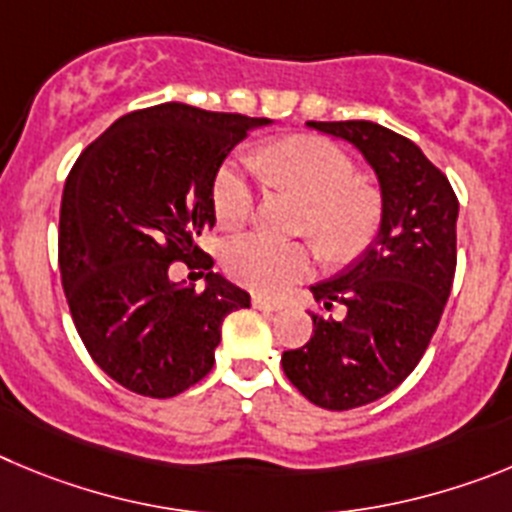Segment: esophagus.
<instances>
[{"instance_id": "esophagus-1", "label": "esophagus", "mask_w": 512, "mask_h": 512, "mask_svg": "<svg viewBox=\"0 0 512 512\" xmlns=\"http://www.w3.org/2000/svg\"><path fill=\"white\" fill-rule=\"evenodd\" d=\"M252 306L257 308V311H262V313H278L280 308V303H275V301H267V298H262V296H255L252 298Z\"/></svg>"}]
</instances>
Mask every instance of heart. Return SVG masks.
I'll return each instance as SVG.
<instances>
[{
    "instance_id": "heart-1",
    "label": "heart",
    "mask_w": 512,
    "mask_h": 512,
    "mask_svg": "<svg viewBox=\"0 0 512 512\" xmlns=\"http://www.w3.org/2000/svg\"><path fill=\"white\" fill-rule=\"evenodd\" d=\"M257 165L265 178L306 204L301 229L326 257H349L367 245L377 227L380 204L370 188L357 183L352 160L313 135H296L262 147ZM216 222L234 229L250 219L255 191L239 163L219 168L211 188ZM227 273L257 296L280 298L313 270L303 245H280L260 234L232 239L224 252Z\"/></svg>"
}]
</instances>
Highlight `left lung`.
Returning <instances> with one entry per match:
<instances>
[{"label":"left lung","mask_w":512,"mask_h":512,"mask_svg":"<svg viewBox=\"0 0 512 512\" xmlns=\"http://www.w3.org/2000/svg\"><path fill=\"white\" fill-rule=\"evenodd\" d=\"M306 127L349 142L380 188L372 245L347 270L311 288L326 311L344 306L347 316H313L311 339L283 352L285 375L311 403L349 411L398 388L426 352L457 270L459 201L421 147L382 124Z\"/></svg>","instance_id":"8db88e82"}]
</instances>
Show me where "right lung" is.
Segmentation results:
<instances>
[{"instance_id":"add662e5","label":"right lung","mask_w":512,"mask_h":512,"mask_svg":"<svg viewBox=\"0 0 512 512\" xmlns=\"http://www.w3.org/2000/svg\"><path fill=\"white\" fill-rule=\"evenodd\" d=\"M273 119L168 101L124 114L73 165L58 265L81 342L122 388L173 398L214 367L222 324L250 293L214 273L199 237L216 224L211 188L239 142ZM186 261L201 294L169 278Z\"/></svg>"}]
</instances>
